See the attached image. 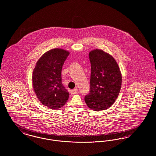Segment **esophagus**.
I'll return each mask as SVG.
<instances>
[{
    "mask_svg": "<svg viewBox=\"0 0 156 156\" xmlns=\"http://www.w3.org/2000/svg\"><path fill=\"white\" fill-rule=\"evenodd\" d=\"M77 92H78V89L75 88V89H73L72 90H71L70 91V94H71V95H74Z\"/></svg>",
    "mask_w": 156,
    "mask_h": 156,
    "instance_id": "obj_1",
    "label": "esophagus"
}]
</instances>
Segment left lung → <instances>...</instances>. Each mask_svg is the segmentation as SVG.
Wrapping results in <instances>:
<instances>
[{
  "instance_id": "obj_1",
  "label": "left lung",
  "mask_w": 156,
  "mask_h": 156,
  "mask_svg": "<svg viewBox=\"0 0 156 156\" xmlns=\"http://www.w3.org/2000/svg\"><path fill=\"white\" fill-rule=\"evenodd\" d=\"M91 64L90 92L85 97L88 108L101 111L111 107L122 86V74L116 61L108 52L95 49L89 53Z\"/></svg>"
}]
</instances>
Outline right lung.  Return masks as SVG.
Listing matches in <instances>:
<instances>
[{"mask_svg":"<svg viewBox=\"0 0 156 156\" xmlns=\"http://www.w3.org/2000/svg\"><path fill=\"white\" fill-rule=\"evenodd\" d=\"M69 54L66 50L55 48L45 52L33 69V89L40 102L51 109H58L66 104L69 93L62 84L61 71Z\"/></svg>","mask_w":156,"mask_h":156,"instance_id":"add662e5","label":"right lung"}]
</instances>
